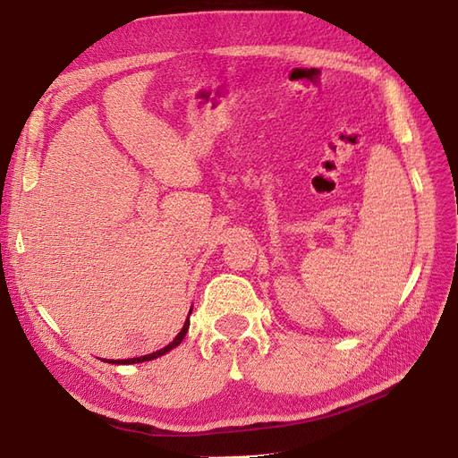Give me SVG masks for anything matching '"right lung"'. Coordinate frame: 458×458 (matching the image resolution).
I'll return each mask as SVG.
<instances>
[{"label":"right lung","mask_w":458,"mask_h":458,"mask_svg":"<svg viewBox=\"0 0 458 458\" xmlns=\"http://www.w3.org/2000/svg\"><path fill=\"white\" fill-rule=\"evenodd\" d=\"M191 311H192V308H191ZM191 311H189V315H191ZM187 330H189V317H187V321H185V325H183V328L179 330V335L174 338V342H170L168 345H165V348H162V350H158V352H155V353H148V355H143V357H133V359H120V361H108V363H114V365H133V363H143V361H152V359H157V357H160V355H164V353H168L170 350H174L175 345H179L183 342V338H185V335H187Z\"/></svg>","instance_id":"obj_1"}]
</instances>
